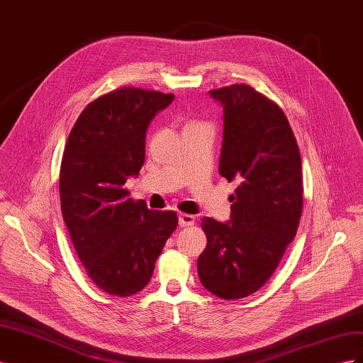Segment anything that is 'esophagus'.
Wrapping results in <instances>:
<instances>
[{
  "instance_id": "obj_1",
  "label": "esophagus",
  "mask_w": 363,
  "mask_h": 363,
  "mask_svg": "<svg viewBox=\"0 0 363 363\" xmlns=\"http://www.w3.org/2000/svg\"><path fill=\"white\" fill-rule=\"evenodd\" d=\"M179 224H180V227H192L195 224V216L189 215V213H180Z\"/></svg>"
}]
</instances>
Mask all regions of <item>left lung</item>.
I'll return each mask as SVG.
<instances>
[{"mask_svg":"<svg viewBox=\"0 0 363 363\" xmlns=\"http://www.w3.org/2000/svg\"><path fill=\"white\" fill-rule=\"evenodd\" d=\"M223 106L219 174L238 182L230 221L203 218V286L224 300L259 291L276 271L303 212L301 157L281 108L248 84L208 91Z\"/></svg>","mask_w":363,"mask_h":363,"instance_id":"left-lung-1","label":"left lung"}]
</instances>
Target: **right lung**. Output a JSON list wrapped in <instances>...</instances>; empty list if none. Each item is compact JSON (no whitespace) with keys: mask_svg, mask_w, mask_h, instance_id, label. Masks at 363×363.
I'll list each match as a JSON object with an SVG mask.
<instances>
[{"mask_svg":"<svg viewBox=\"0 0 363 363\" xmlns=\"http://www.w3.org/2000/svg\"><path fill=\"white\" fill-rule=\"evenodd\" d=\"M172 100V94L131 86L98 96L80 113L63 151V221L87 276L113 296L147 286L177 228L174 211H150L124 188L144 164L151 119Z\"/></svg>","mask_w":363,"mask_h":363,"instance_id":"obj_1","label":"right lung"}]
</instances>
